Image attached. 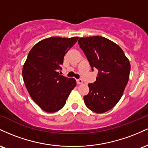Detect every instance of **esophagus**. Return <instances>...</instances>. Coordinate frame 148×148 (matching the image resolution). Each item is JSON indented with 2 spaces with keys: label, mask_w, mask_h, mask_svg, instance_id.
I'll return each instance as SVG.
<instances>
[{
  "label": "esophagus",
  "mask_w": 148,
  "mask_h": 148,
  "mask_svg": "<svg viewBox=\"0 0 148 148\" xmlns=\"http://www.w3.org/2000/svg\"><path fill=\"white\" fill-rule=\"evenodd\" d=\"M76 82H77V84H83V80L81 79H77L76 80Z\"/></svg>",
  "instance_id": "1"
}]
</instances>
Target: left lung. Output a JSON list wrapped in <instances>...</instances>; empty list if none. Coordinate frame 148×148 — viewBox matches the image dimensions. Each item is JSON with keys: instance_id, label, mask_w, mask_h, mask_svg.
Here are the masks:
<instances>
[{"instance_id": "1", "label": "left lung", "mask_w": 148, "mask_h": 148, "mask_svg": "<svg viewBox=\"0 0 148 148\" xmlns=\"http://www.w3.org/2000/svg\"><path fill=\"white\" fill-rule=\"evenodd\" d=\"M78 43L92 69L99 71L95 82L88 84L85 103L95 113L109 111L120 101L128 83L130 60L118 45L103 37H81Z\"/></svg>"}]
</instances>
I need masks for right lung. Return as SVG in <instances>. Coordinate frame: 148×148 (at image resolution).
I'll list each match as a JSON object with an SVG mask.
<instances>
[{"instance_id":"add662e5","label":"right lung","mask_w":148,"mask_h":148,"mask_svg":"<svg viewBox=\"0 0 148 148\" xmlns=\"http://www.w3.org/2000/svg\"><path fill=\"white\" fill-rule=\"evenodd\" d=\"M78 39L49 37L37 42L28 53L22 69L23 81L30 96L43 111L54 113L61 109L75 88L76 80L60 75L58 70L65 53Z\"/></svg>"}]
</instances>
